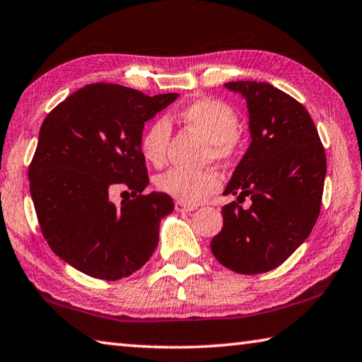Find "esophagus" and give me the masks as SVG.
I'll return each instance as SVG.
<instances>
[{
  "label": "esophagus",
  "mask_w": 362,
  "mask_h": 362,
  "mask_svg": "<svg viewBox=\"0 0 362 362\" xmlns=\"http://www.w3.org/2000/svg\"><path fill=\"white\" fill-rule=\"evenodd\" d=\"M174 207H175L177 212H192V211H194V206L185 204V203H182V201H175Z\"/></svg>",
  "instance_id": "esophagus-1"
}]
</instances>
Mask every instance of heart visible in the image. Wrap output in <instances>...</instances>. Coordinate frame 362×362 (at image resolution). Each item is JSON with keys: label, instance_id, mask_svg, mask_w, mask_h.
Returning <instances> with one entry per match:
<instances>
[{"label": "heart", "instance_id": "heart-1", "mask_svg": "<svg viewBox=\"0 0 362 362\" xmlns=\"http://www.w3.org/2000/svg\"><path fill=\"white\" fill-rule=\"evenodd\" d=\"M179 119L189 129L201 134L207 140V158L225 161L236 150V134L240 119L230 105L216 99H198L183 107ZM170 140V124L159 118L146 127L140 137V155L151 166H163ZM220 187L218 175L211 169L185 170L169 169L156 177V188L187 204H198Z\"/></svg>", "mask_w": 362, "mask_h": 362}]
</instances>
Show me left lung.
<instances>
[{"label": "left lung", "instance_id": "obj_1", "mask_svg": "<svg viewBox=\"0 0 362 362\" xmlns=\"http://www.w3.org/2000/svg\"><path fill=\"white\" fill-rule=\"evenodd\" d=\"M247 103L250 145L223 194V226L211 250L231 272L259 274L279 267L310 236L320 217L326 153L302 103L268 83L231 81ZM249 195L253 203H239Z\"/></svg>", "mask_w": 362, "mask_h": 362}]
</instances>
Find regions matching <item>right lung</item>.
<instances>
[{
    "label": "right lung",
    "instance_id": "add662e5",
    "mask_svg": "<svg viewBox=\"0 0 362 362\" xmlns=\"http://www.w3.org/2000/svg\"><path fill=\"white\" fill-rule=\"evenodd\" d=\"M179 94L145 95L119 84H88L42 121L28 168L36 217L52 252L97 279L116 281L155 252L173 198L151 192L140 137L145 122ZM116 187L132 189L119 206Z\"/></svg>",
    "mask_w": 362,
    "mask_h": 362
}]
</instances>
